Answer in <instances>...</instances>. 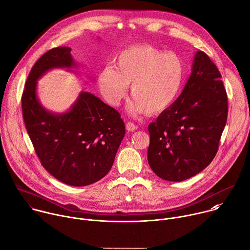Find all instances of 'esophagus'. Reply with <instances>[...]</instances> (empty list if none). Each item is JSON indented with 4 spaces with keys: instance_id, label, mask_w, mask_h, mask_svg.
<instances>
[{
    "instance_id": "esophagus-1",
    "label": "esophagus",
    "mask_w": 250,
    "mask_h": 250,
    "mask_svg": "<svg viewBox=\"0 0 250 250\" xmlns=\"http://www.w3.org/2000/svg\"><path fill=\"white\" fill-rule=\"evenodd\" d=\"M125 128L127 131H134L135 129H137V125L131 122H128L125 125Z\"/></svg>"
}]
</instances>
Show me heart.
<instances>
[{"instance_id": "b5f03b06", "label": "heart", "mask_w": 250, "mask_h": 250, "mask_svg": "<svg viewBox=\"0 0 250 250\" xmlns=\"http://www.w3.org/2000/svg\"><path fill=\"white\" fill-rule=\"evenodd\" d=\"M185 73V63L178 53L150 44H136L119 54L116 66H104L98 74L97 84L106 103L114 106L125 98L131 84L133 99L128 104L129 113L156 115L174 103Z\"/></svg>"}]
</instances>
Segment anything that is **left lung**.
Returning <instances> with one entry per match:
<instances>
[{"label": "left lung", "mask_w": 250, "mask_h": 250, "mask_svg": "<svg viewBox=\"0 0 250 250\" xmlns=\"http://www.w3.org/2000/svg\"><path fill=\"white\" fill-rule=\"evenodd\" d=\"M221 78L209 57L197 51L181 95L148 125V164L162 179H189L216 156L228 118V96Z\"/></svg>", "instance_id": "8db88e82"}]
</instances>
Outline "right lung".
Here are the masks:
<instances>
[{"label": "right lung", "instance_id": "obj_1", "mask_svg": "<svg viewBox=\"0 0 250 250\" xmlns=\"http://www.w3.org/2000/svg\"><path fill=\"white\" fill-rule=\"evenodd\" d=\"M76 66L70 47H55L44 53L30 70L21 108L42 166L62 183L82 187L109 173L125 127L118 111L89 92H81L66 113L44 109L37 96L38 80L53 68L70 70Z\"/></svg>", "mask_w": 250, "mask_h": 250}]
</instances>
